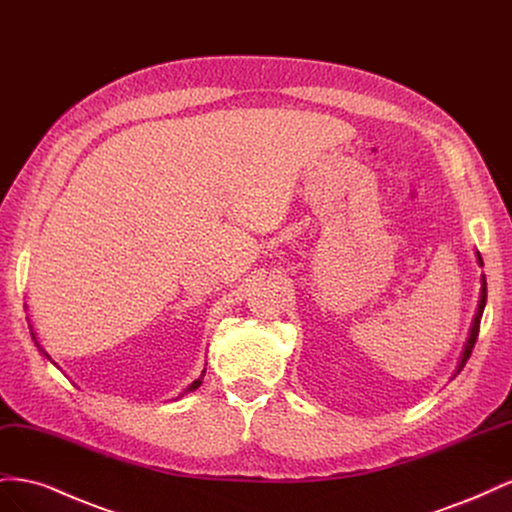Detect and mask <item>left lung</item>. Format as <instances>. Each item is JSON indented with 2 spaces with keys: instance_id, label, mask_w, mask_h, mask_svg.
<instances>
[{
  "instance_id": "obj_1",
  "label": "left lung",
  "mask_w": 512,
  "mask_h": 512,
  "mask_svg": "<svg viewBox=\"0 0 512 512\" xmlns=\"http://www.w3.org/2000/svg\"><path fill=\"white\" fill-rule=\"evenodd\" d=\"M476 260H478V265L483 267V258H480V254H478V252H476ZM485 303H487V280H485V275H480V292H478L476 312H474V318H472V324H470V331H468V339H466V344H463V348H461L459 361H457V367H455V371H453L451 380H453V378H457V374H459V371L463 369V365H466V363H468V359H470L472 348H474V344H476V337H478V327H480V318H483Z\"/></svg>"
}]
</instances>
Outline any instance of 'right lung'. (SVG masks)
I'll list each match as a JSON object with an SVG mask.
<instances>
[{
  "instance_id": "obj_1",
  "label": "right lung",
  "mask_w": 512,
  "mask_h": 512,
  "mask_svg": "<svg viewBox=\"0 0 512 512\" xmlns=\"http://www.w3.org/2000/svg\"><path fill=\"white\" fill-rule=\"evenodd\" d=\"M25 309H27V305H25ZM29 329H32V327H29ZM32 337H34V342H36L38 350H40V352H42V354L46 356V359H49V361H51V356H49V352H46V350H44V348L40 346V342H38V339H36V333H34V331H32ZM51 363H53V365H57L55 361H51ZM203 376H205V371H203V374H200V376H198V378H196V380H194L192 384H188V386H185V389H183V391H181V393H179V395H177L175 399H181L183 395H188V393L196 391V389H198V386H200V384H203Z\"/></svg>"
}]
</instances>
